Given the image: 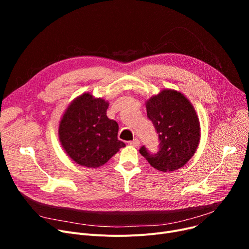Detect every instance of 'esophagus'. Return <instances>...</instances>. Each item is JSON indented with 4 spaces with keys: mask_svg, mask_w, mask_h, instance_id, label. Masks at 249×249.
I'll list each match as a JSON object with an SVG mask.
<instances>
[{
    "mask_svg": "<svg viewBox=\"0 0 249 249\" xmlns=\"http://www.w3.org/2000/svg\"><path fill=\"white\" fill-rule=\"evenodd\" d=\"M130 145H132V146H134V147H139V145H140V141L136 138V139H134L133 141L130 142Z\"/></svg>",
    "mask_w": 249,
    "mask_h": 249,
    "instance_id": "34e87169",
    "label": "esophagus"
}]
</instances>
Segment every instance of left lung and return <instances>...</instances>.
Listing matches in <instances>:
<instances>
[{
	"label": "left lung",
	"instance_id": "obj_1",
	"mask_svg": "<svg viewBox=\"0 0 249 249\" xmlns=\"http://www.w3.org/2000/svg\"><path fill=\"white\" fill-rule=\"evenodd\" d=\"M147 117L160 138V150L151 154L139 150L151 166L160 172H174L195 154L201 138L197 113L189 99L176 89H165L146 101Z\"/></svg>",
	"mask_w": 249,
	"mask_h": 249
}]
</instances>
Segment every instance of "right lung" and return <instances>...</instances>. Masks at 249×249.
<instances>
[{
	"label": "right lung",
	"instance_id": "add662e5",
	"mask_svg": "<svg viewBox=\"0 0 249 249\" xmlns=\"http://www.w3.org/2000/svg\"><path fill=\"white\" fill-rule=\"evenodd\" d=\"M108 107V101L84 93L64 111L58 137L63 150L75 163L100 167L125 147L117 137L118 123L107 117Z\"/></svg>",
	"mask_w": 249,
	"mask_h": 249
}]
</instances>
